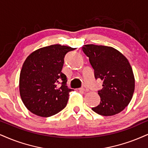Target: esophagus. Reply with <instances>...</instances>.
I'll return each mask as SVG.
<instances>
[{
    "label": "esophagus",
    "mask_w": 148,
    "mask_h": 148,
    "mask_svg": "<svg viewBox=\"0 0 148 148\" xmlns=\"http://www.w3.org/2000/svg\"><path fill=\"white\" fill-rule=\"evenodd\" d=\"M79 90L83 91V92H88V89L86 88V87H82V88H79Z\"/></svg>",
    "instance_id": "obj_1"
}]
</instances>
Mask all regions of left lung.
Listing matches in <instances>:
<instances>
[{"label": "left lung", "instance_id": "obj_1", "mask_svg": "<svg viewBox=\"0 0 148 148\" xmlns=\"http://www.w3.org/2000/svg\"><path fill=\"white\" fill-rule=\"evenodd\" d=\"M82 50L89 58L95 79L103 81L98 94L99 104L92 110L100 115L112 116L121 112L132 98L135 80L126 58L113 47L86 45Z\"/></svg>", "mask_w": 148, "mask_h": 148}]
</instances>
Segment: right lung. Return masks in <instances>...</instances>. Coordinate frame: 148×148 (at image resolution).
Returning a JSON list of instances; mask_svg holds the SVG:
<instances>
[{
	"instance_id": "obj_1",
	"label": "right lung",
	"mask_w": 148,
	"mask_h": 148,
	"mask_svg": "<svg viewBox=\"0 0 148 148\" xmlns=\"http://www.w3.org/2000/svg\"><path fill=\"white\" fill-rule=\"evenodd\" d=\"M75 49L53 45L34 51L26 58L20 74L19 90L23 103L33 114L48 117L66 107L73 89L68 88L66 76L61 71L66 54Z\"/></svg>"
}]
</instances>
